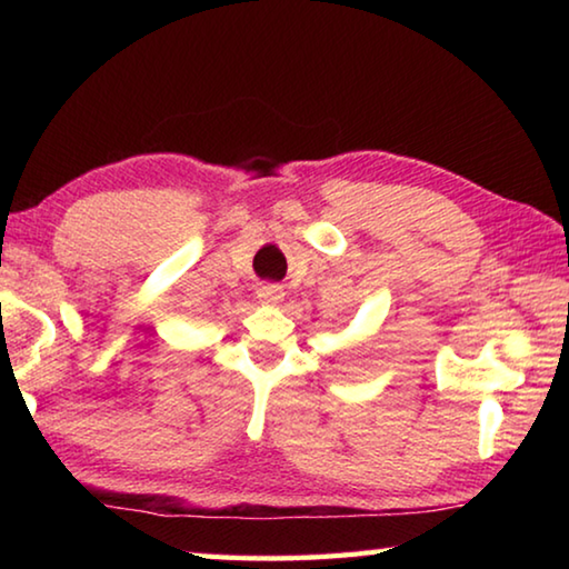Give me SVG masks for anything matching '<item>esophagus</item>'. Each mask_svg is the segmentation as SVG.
Returning a JSON list of instances; mask_svg holds the SVG:
<instances>
[{"label": "esophagus", "instance_id": "1", "mask_svg": "<svg viewBox=\"0 0 569 569\" xmlns=\"http://www.w3.org/2000/svg\"><path fill=\"white\" fill-rule=\"evenodd\" d=\"M258 301L263 306H278L283 301V291L278 286H261L258 288Z\"/></svg>", "mask_w": 569, "mask_h": 569}]
</instances>
